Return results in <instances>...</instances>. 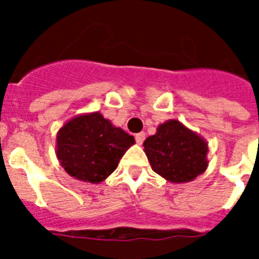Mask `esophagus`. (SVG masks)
Instances as JSON below:
<instances>
[{
	"mask_svg": "<svg viewBox=\"0 0 259 259\" xmlns=\"http://www.w3.org/2000/svg\"><path fill=\"white\" fill-rule=\"evenodd\" d=\"M134 138H136V142L141 145L142 142H144V140H145V133H144V132H141V133H137L136 136H134Z\"/></svg>",
	"mask_w": 259,
	"mask_h": 259,
	"instance_id": "34e87169",
	"label": "esophagus"
}]
</instances>
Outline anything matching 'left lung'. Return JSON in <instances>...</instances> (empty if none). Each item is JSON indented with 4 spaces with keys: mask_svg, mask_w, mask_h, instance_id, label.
I'll list each match as a JSON object with an SVG mask.
<instances>
[{
    "mask_svg": "<svg viewBox=\"0 0 259 259\" xmlns=\"http://www.w3.org/2000/svg\"><path fill=\"white\" fill-rule=\"evenodd\" d=\"M152 169L172 183H187L207 169V142L176 119L157 127L144 142Z\"/></svg>",
    "mask_w": 259,
    "mask_h": 259,
    "instance_id": "left-lung-1",
    "label": "left lung"
}]
</instances>
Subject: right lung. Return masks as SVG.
<instances>
[{"label":"right lung","mask_w":259,"mask_h":259,"mask_svg":"<svg viewBox=\"0 0 259 259\" xmlns=\"http://www.w3.org/2000/svg\"><path fill=\"white\" fill-rule=\"evenodd\" d=\"M58 158L68 175L101 183L117 169L134 137L111 125L99 113L72 118L58 133Z\"/></svg>","instance_id":"right-lung-1"}]
</instances>
